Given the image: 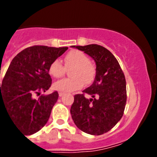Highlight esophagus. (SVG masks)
Masks as SVG:
<instances>
[{"label":"esophagus","mask_w":157,"mask_h":157,"mask_svg":"<svg viewBox=\"0 0 157 157\" xmlns=\"http://www.w3.org/2000/svg\"><path fill=\"white\" fill-rule=\"evenodd\" d=\"M64 94H65V93H64V92H62V91H60V92H59V97H62V96H63Z\"/></svg>","instance_id":"obj_1"}]
</instances>
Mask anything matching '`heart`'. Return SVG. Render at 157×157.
<instances>
[{"mask_svg":"<svg viewBox=\"0 0 157 157\" xmlns=\"http://www.w3.org/2000/svg\"><path fill=\"white\" fill-rule=\"evenodd\" d=\"M64 63L55 59L49 67V73L54 78H60L66 73V68H71V78L57 81L54 89L63 92H71L80 90L86 84H90L94 80L96 69L90 63V57L80 50H71L64 56Z\"/></svg>","mask_w":157,"mask_h":157,"instance_id":"b5f03b06","label":"heart"}]
</instances>
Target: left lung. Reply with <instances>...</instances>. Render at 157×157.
Listing matches in <instances>:
<instances>
[{
	"label": "left lung",
	"instance_id": "obj_1",
	"mask_svg": "<svg viewBox=\"0 0 157 157\" xmlns=\"http://www.w3.org/2000/svg\"><path fill=\"white\" fill-rule=\"evenodd\" d=\"M93 58L96 76L83 94L74 96L71 118L81 131L101 135L112 129L121 119L126 103V82L119 63L109 50L92 44L75 46ZM91 96L90 99L86 97Z\"/></svg>",
	"mask_w": 157,
	"mask_h": 157
}]
</instances>
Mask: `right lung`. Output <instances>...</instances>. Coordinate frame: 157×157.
<instances>
[{
    "instance_id": "1",
    "label": "right lung",
    "mask_w": 157,
    "mask_h": 157,
    "mask_svg": "<svg viewBox=\"0 0 157 157\" xmlns=\"http://www.w3.org/2000/svg\"><path fill=\"white\" fill-rule=\"evenodd\" d=\"M68 48L34 45L18 53L11 61L0 83L1 104L6 107L12 121L25 135L39 131L47 123L59 94L40 95L49 90L52 79L49 67Z\"/></svg>"
}]
</instances>
